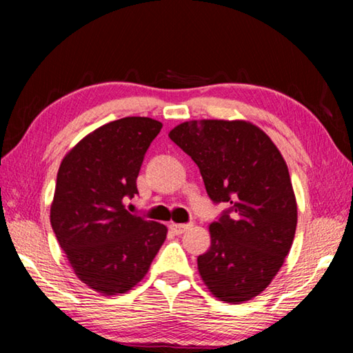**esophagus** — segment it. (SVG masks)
<instances>
[{
  "label": "esophagus",
  "instance_id": "34e87169",
  "mask_svg": "<svg viewBox=\"0 0 353 353\" xmlns=\"http://www.w3.org/2000/svg\"><path fill=\"white\" fill-rule=\"evenodd\" d=\"M190 224H176V223H171L170 224V229L174 232L176 235H181V234H183V232H187L188 229H190Z\"/></svg>",
  "mask_w": 353,
  "mask_h": 353
}]
</instances>
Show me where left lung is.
I'll return each instance as SVG.
<instances>
[{
  "label": "left lung",
  "instance_id": "left-lung-1",
  "mask_svg": "<svg viewBox=\"0 0 353 353\" xmlns=\"http://www.w3.org/2000/svg\"><path fill=\"white\" fill-rule=\"evenodd\" d=\"M168 135L199 166L210 199L232 204V217L225 212L208 225L202 282L223 302L250 301L277 276L294 240L297 202L285 159L244 119H191Z\"/></svg>",
  "mask_w": 353,
  "mask_h": 353
}]
</instances>
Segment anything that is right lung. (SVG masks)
<instances>
[{"mask_svg": "<svg viewBox=\"0 0 353 353\" xmlns=\"http://www.w3.org/2000/svg\"><path fill=\"white\" fill-rule=\"evenodd\" d=\"M162 123L148 117L110 121L62 159L50 219L74 274L103 296L141 282L166 240V225L130 214L143 157Z\"/></svg>", "mask_w": 353, "mask_h": 353, "instance_id": "right-lung-1", "label": "right lung"}]
</instances>
